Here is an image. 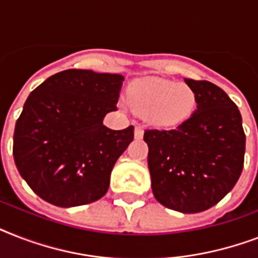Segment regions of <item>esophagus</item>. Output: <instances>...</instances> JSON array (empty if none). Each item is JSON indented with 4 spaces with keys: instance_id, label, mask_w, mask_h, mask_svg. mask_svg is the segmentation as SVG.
Returning a JSON list of instances; mask_svg holds the SVG:
<instances>
[{
    "instance_id": "1",
    "label": "esophagus",
    "mask_w": 258,
    "mask_h": 258,
    "mask_svg": "<svg viewBox=\"0 0 258 258\" xmlns=\"http://www.w3.org/2000/svg\"><path fill=\"white\" fill-rule=\"evenodd\" d=\"M134 135H135V139H142L143 138V130L141 127H135Z\"/></svg>"
}]
</instances>
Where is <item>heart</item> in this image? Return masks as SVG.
Here are the masks:
<instances>
[{
  "label": "heart",
  "mask_w": 258,
  "mask_h": 258,
  "mask_svg": "<svg viewBox=\"0 0 258 258\" xmlns=\"http://www.w3.org/2000/svg\"><path fill=\"white\" fill-rule=\"evenodd\" d=\"M196 93L182 83L163 79L138 80L130 87L127 103L143 113L145 120L157 128H172L191 116Z\"/></svg>",
  "instance_id": "heart-1"
}]
</instances>
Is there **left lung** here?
Wrapping results in <instances>:
<instances>
[{
  "label": "left lung",
  "instance_id": "left-lung-1",
  "mask_svg": "<svg viewBox=\"0 0 258 258\" xmlns=\"http://www.w3.org/2000/svg\"><path fill=\"white\" fill-rule=\"evenodd\" d=\"M197 109L175 130H146L154 197L166 208L200 213L217 205L244 167L242 117L225 91L210 82L184 79Z\"/></svg>",
  "mask_w": 258,
  "mask_h": 258
}]
</instances>
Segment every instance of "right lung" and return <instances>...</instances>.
<instances>
[{"label": "right lung", "instance_id": "add662e5", "mask_svg": "<svg viewBox=\"0 0 258 258\" xmlns=\"http://www.w3.org/2000/svg\"><path fill=\"white\" fill-rule=\"evenodd\" d=\"M124 78L67 70L48 78L26 99L14 128L13 157L29 187L60 208L92 204L104 196L134 127L111 130Z\"/></svg>", "mask_w": 258, "mask_h": 258}]
</instances>
